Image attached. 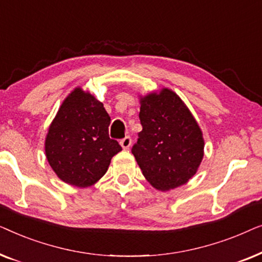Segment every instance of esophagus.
Instances as JSON below:
<instances>
[{
    "mask_svg": "<svg viewBox=\"0 0 262 262\" xmlns=\"http://www.w3.org/2000/svg\"><path fill=\"white\" fill-rule=\"evenodd\" d=\"M131 143H132V139H131V137H128V136H127V137L121 139L120 145H121V148H123V149H128V148H130Z\"/></svg>",
    "mask_w": 262,
    "mask_h": 262,
    "instance_id": "esophagus-1",
    "label": "esophagus"
}]
</instances>
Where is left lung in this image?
I'll return each mask as SVG.
<instances>
[{
    "label": "left lung",
    "instance_id": "obj_1",
    "mask_svg": "<svg viewBox=\"0 0 262 262\" xmlns=\"http://www.w3.org/2000/svg\"><path fill=\"white\" fill-rule=\"evenodd\" d=\"M143 130L132 146L143 175L160 191L185 185L204 156V138L185 102L168 88L141 98Z\"/></svg>",
    "mask_w": 262,
    "mask_h": 262
}]
</instances>
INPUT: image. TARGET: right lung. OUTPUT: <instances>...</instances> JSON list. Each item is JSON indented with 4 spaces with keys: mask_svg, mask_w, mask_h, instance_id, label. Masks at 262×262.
I'll use <instances>...</instances> for the list:
<instances>
[{
    "mask_svg": "<svg viewBox=\"0 0 262 262\" xmlns=\"http://www.w3.org/2000/svg\"><path fill=\"white\" fill-rule=\"evenodd\" d=\"M110 123L102 102L91 93L77 87L67 96L45 139L46 159L60 180L88 187L105 175L121 150L110 138Z\"/></svg>",
    "mask_w": 262,
    "mask_h": 262,
    "instance_id": "add662e5",
    "label": "right lung"
}]
</instances>
